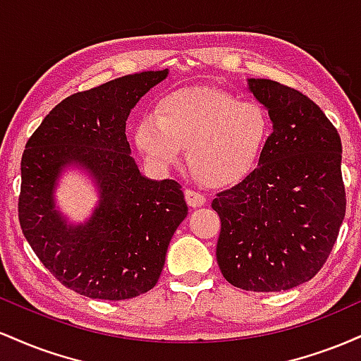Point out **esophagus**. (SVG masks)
Returning a JSON list of instances; mask_svg holds the SVG:
<instances>
[{
  "label": "esophagus",
  "instance_id": "34e87169",
  "mask_svg": "<svg viewBox=\"0 0 361 361\" xmlns=\"http://www.w3.org/2000/svg\"><path fill=\"white\" fill-rule=\"evenodd\" d=\"M185 200L190 207L197 209V207H202L205 204L207 198H205V195L195 192V190H185Z\"/></svg>",
  "mask_w": 361,
  "mask_h": 361
}]
</instances>
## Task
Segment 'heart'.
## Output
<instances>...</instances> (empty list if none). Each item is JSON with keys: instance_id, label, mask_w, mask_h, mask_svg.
I'll return each mask as SVG.
<instances>
[{"instance_id": "heart-1", "label": "heart", "mask_w": 361, "mask_h": 361, "mask_svg": "<svg viewBox=\"0 0 361 361\" xmlns=\"http://www.w3.org/2000/svg\"><path fill=\"white\" fill-rule=\"evenodd\" d=\"M270 137V120L258 103L217 90H181L157 103L134 130L135 146L156 168H168L188 149V164L202 185L227 188L258 166Z\"/></svg>"}]
</instances>
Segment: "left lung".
I'll return each mask as SVG.
<instances>
[{
    "instance_id": "8db88e82",
    "label": "left lung",
    "mask_w": 361,
    "mask_h": 361,
    "mask_svg": "<svg viewBox=\"0 0 361 361\" xmlns=\"http://www.w3.org/2000/svg\"><path fill=\"white\" fill-rule=\"evenodd\" d=\"M273 132L258 168L214 198L221 217L217 263L224 279L251 292H281L321 270L345 219L341 139L300 91L247 80Z\"/></svg>"
}]
</instances>
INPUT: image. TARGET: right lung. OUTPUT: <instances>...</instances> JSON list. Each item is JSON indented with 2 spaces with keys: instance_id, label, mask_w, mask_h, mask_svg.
<instances>
[{
  "instance_id": "obj_1",
  "label": "right lung",
  "mask_w": 361,
  "mask_h": 361,
  "mask_svg": "<svg viewBox=\"0 0 361 361\" xmlns=\"http://www.w3.org/2000/svg\"><path fill=\"white\" fill-rule=\"evenodd\" d=\"M168 69L117 78L49 111L22 156L23 235L64 287L103 300L146 293L159 280L169 241L188 214L175 180H149L130 156L126 122ZM81 167L99 193L88 221L71 224L55 204L63 169Z\"/></svg>"
}]
</instances>
